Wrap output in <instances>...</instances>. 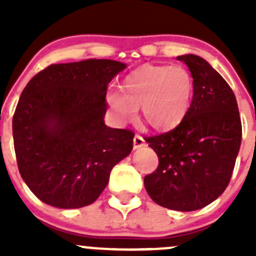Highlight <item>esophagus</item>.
Wrapping results in <instances>:
<instances>
[{"label":"esophagus","mask_w":256,"mask_h":256,"mask_svg":"<svg viewBox=\"0 0 256 256\" xmlns=\"http://www.w3.org/2000/svg\"><path fill=\"white\" fill-rule=\"evenodd\" d=\"M144 140L142 138L140 134H136L134 138H133V148L134 150H138V148H144Z\"/></svg>","instance_id":"34e87169"}]
</instances>
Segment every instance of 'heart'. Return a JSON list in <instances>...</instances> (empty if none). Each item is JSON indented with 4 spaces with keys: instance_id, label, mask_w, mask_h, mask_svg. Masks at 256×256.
I'll list each match as a JSON object with an SVG mask.
<instances>
[{
    "instance_id": "heart-1",
    "label": "heart",
    "mask_w": 256,
    "mask_h": 256,
    "mask_svg": "<svg viewBox=\"0 0 256 256\" xmlns=\"http://www.w3.org/2000/svg\"><path fill=\"white\" fill-rule=\"evenodd\" d=\"M194 79L180 65H144L124 78L122 94L106 96L108 112L118 124L136 116L137 108L154 130L160 132L177 128L190 110Z\"/></svg>"
}]
</instances>
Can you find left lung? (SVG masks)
<instances>
[{
  "instance_id": "8db88e82",
  "label": "left lung",
  "mask_w": 256,
  "mask_h": 256,
  "mask_svg": "<svg viewBox=\"0 0 256 256\" xmlns=\"http://www.w3.org/2000/svg\"><path fill=\"white\" fill-rule=\"evenodd\" d=\"M194 79V96L182 123L146 142L159 166L144 180L160 206L194 212L224 192L241 146V119L234 91L212 65L198 55H180Z\"/></svg>"
}]
</instances>
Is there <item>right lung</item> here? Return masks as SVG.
Listing matches in <instances>:
<instances>
[{"instance_id": "right-lung-1", "label": "right lung", "mask_w": 256, "mask_h": 256, "mask_svg": "<svg viewBox=\"0 0 256 256\" xmlns=\"http://www.w3.org/2000/svg\"><path fill=\"white\" fill-rule=\"evenodd\" d=\"M126 68L108 58L50 65L22 92L14 148L22 180L44 204L78 209L94 202L132 151L133 132L104 122L108 84Z\"/></svg>"}]
</instances>
